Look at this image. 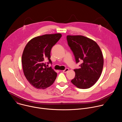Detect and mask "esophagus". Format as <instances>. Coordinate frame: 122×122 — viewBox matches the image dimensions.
I'll return each instance as SVG.
<instances>
[{
  "label": "esophagus",
  "instance_id": "esophagus-1",
  "mask_svg": "<svg viewBox=\"0 0 122 122\" xmlns=\"http://www.w3.org/2000/svg\"><path fill=\"white\" fill-rule=\"evenodd\" d=\"M68 71H69V68H66V69H65V70H64L63 71L64 73H66Z\"/></svg>",
  "mask_w": 122,
  "mask_h": 122
}]
</instances>
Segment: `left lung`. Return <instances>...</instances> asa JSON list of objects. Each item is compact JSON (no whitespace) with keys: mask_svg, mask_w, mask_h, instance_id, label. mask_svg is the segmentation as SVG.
Returning a JSON list of instances; mask_svg holds the SVG:
<instances>
[{"mask_svg":"<svg viewBox=\"0 0 122 122\" xmlns=\"http://www.w3.org/2000/svg\"><path fill=\"white\" fill-rule=\"evenodd\" d=\"M66 39L76 63L80 60L82 62L80 68L74 69L75 76L71 82L79 88H89L102 73L104 59L101 49L95 41L83 36L68 35Z\"/></svg>","mask_w":122,"mask_h":122,"instance_id":"1","label":"left lung"}]
</instances>
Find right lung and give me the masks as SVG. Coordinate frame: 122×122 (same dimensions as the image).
Wrapping results in <instances>:
<instances>
[{
  "label": "right lung",
  "instance_id": "1",
  "mask_svg": "<svg viewBox=\"0 0 122 122\" xmlns=\"http://www.w3.org/2000/svg\"><path fill=\"white\" fill-rule=\"evenodd\" d=\"M62 37L60 33L46 34L31 39L26 45L22 56L24 75L37 89H45L54 83L57 73L47 64H51V51Z\"/></svg>",
  "mask_w": 122,
  "mask_h": 122
}]
</instances>
